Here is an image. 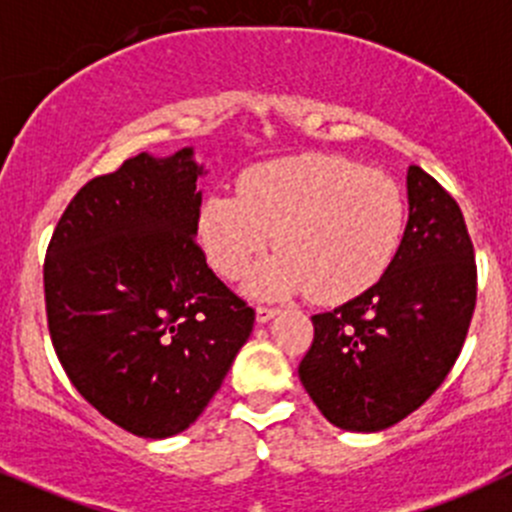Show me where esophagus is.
<instances>
[{
	"label": "esophagus",
	"instance_id": "34e87169",
	"mask_svg": "<svg viewBox=\"0 0 512 512\" xmlns=\"http://www.w3.org/2000/svg\"><path fill=\"white\" fill-rule=\"evenodd\" d=\"M277 312H280V310H277V307L260 305V307H257V312H255V315H257V322H260V325H262V322H270L272 317L277 315Z\"/></svg>",
	"mask_w": 512,
	"mask_h": 512
}]
</instances>
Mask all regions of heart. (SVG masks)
Listing matches in <instances>:
<instances>
[{"instance_id":"b5f03b06","label":"heart","mask_w":512,"mask_h":512,"mask_svg":"<svg viewBox=\"0 0 512 512\" xmlns=\"http://www.w3.org/2000/svg\"><path fill=\"white\" fill-rule=\"evenodd\" d=\"M237 192L202 202L197 235L227 280H240L270 242L280 250L250 280L252 295L312 290L317 300H350L385 275L405 235L398 182L345 157L262 162Z\"/></svg>"}]
</instances>
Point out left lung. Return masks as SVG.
<instances>
[{
    "label": "left lung",
    "instance_id": "obj_1",
    "mask_svg": "<svg viewBox=\"0 0 512 512\" xmlns=\"http://www.w3.org/2000/svg\"><path fill=\"white\" fill-rule=\"evenodd\" d=\"M408 227L385 275L355 300L312 315L300 362L307 395L335 428L377 433L418 410L463 350L478 295L458 202L408 170Z\"/></svg>",
    "mask_w": 512,
    "mask_h": 512
}]
</instances>
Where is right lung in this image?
Instances as JSON below:
<instances>
[{
  "instance_id": "1",
  "label": "right lung",
  "mask_w": 512,
  "mask_h": 512,
  "mask_svg": "<svg viewBox=\"0 0 512 512\" xmlns=\"http://www.w3.org/2000/svg\"><path fill=\"white\" fill-rule=\"evenodd\" d=\"M202 172L192 147L130 157L72 197L47 247L54 352L77 393L140 438L200 418L255 322L195 240Z\"/></svg>"
}]
</instances>
